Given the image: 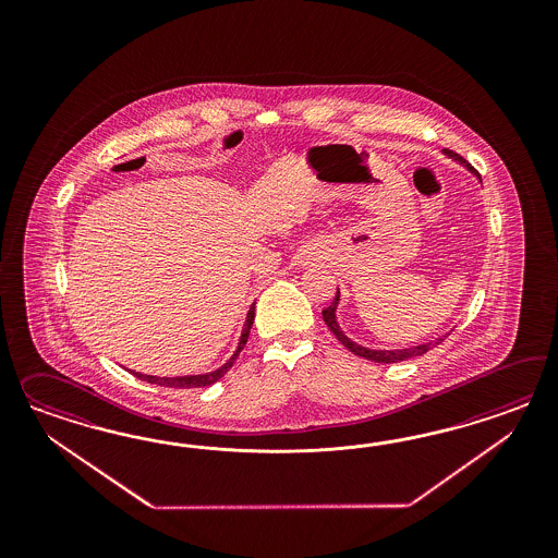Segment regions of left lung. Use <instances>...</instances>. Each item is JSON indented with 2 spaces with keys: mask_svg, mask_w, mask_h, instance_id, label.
<instances>
[{
  "mask_svg": "<svg viewBox=\"0 0 558 558\" xmlns=\"http://www.w3.org/2000/svg\"><path fill=\"white\" fill-rule=\"evenodd\" d=\"M441 153L448 157V159H452V161H457L460 163L462 168L469 169L471 173H473L474 178L481 182V175L476 173V169L471 166V163H466L458 153L448 151V149H441ZM483 184V182H481ZM339 301H341V294H336V299H333V303L329 304L327 308H323V322L325 325L329 327V331L336 336V338L352 352V354L360 355V357H366V360H371V362H378V364H395V362H403V360H409V357H417V355H423L425 352H429L432 348H436L438 343H441L448 333H444V336H439V338L434 339V341H425V343H417V345H409V348H397V350H376V348H366V345H362V343H355L354 339L348 338L345 336V331L341 329V325L338 322V306Z\"/></svg>",
  "mask_w": 558,
  "mask_h": 558,
  "instance_id": "left-lung-1",
  "label": "left lung"
}]
</instances>
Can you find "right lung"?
<instances>
[{"instance_id": "1", "label": "right lung", "mask_w": 558, "mask_h": 558, "mask_svg": "<svg viewBox=\"0 0 558 558\" xmlns=\"http://www.w3.org/2000/svg\"><path fill=\"white\" fill-rule=\"evenodd\" d=\"M255 317V303L250 306L247 315H245V323H243V329H241V336L236 339V348L233 355L219 366L217 371L204 372V374H186V376H153V374H143V372H133L136 378L145 380V383H151V385H159V387H169V389H198V387H210L215 385L217 380H220L227 372L231 371V366L235 364L236 357L241 354V350L245 348L247 338H250V331H252V325H254Z\"/></svg>"}]
</instances>
